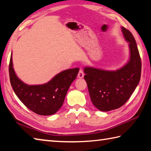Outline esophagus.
I'll return each mask as SVG.
<instances>
[{
	"label": "esophagus",
	"mask_w": 151,
	"mask_h": 151,
	"mask_svg": "<svg viewBox=\"0 0 151 151\" xmlns=\"http://www.w3.org/2000/svg\"><path fill=\"white\" fill-rule=\"evenodd\" d=\"M84 74L83 70L82 69H80V70H79V72H78V77L80 78H82L84 77Z\"/></svg>",
	"instance_id": "1"
}]
</instances>
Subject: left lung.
I'll return each instance as SVG.
<instances>
[{"label": "left lung", "mask_w": 151, "mask_h": 151, "mask_svg": "<svg viewBox=\"0 0 151 151\" xmlns=\"http://www.w3.org/2000/svg\"><path fill=\"white\" fill-rule=\"evenodd\" d=\"M125 40L129 42V60L116 70H106L86 67L84 68L90 99L99 110L108 111L124 105L139 84L141 60L135 38L122 27Z\"/></svg>", "instance_id": "obj_1"}]
</instances>
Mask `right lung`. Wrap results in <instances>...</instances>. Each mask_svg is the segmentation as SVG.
<instances>
[{
    "label": "right lung",
    "instance_id": "add662e5",
    "mask_svg": "<svg viewBox=\"0 0 151 151\" xmlns=\"http://www.w3.org/2000/svg\"><path fill=\"white\" fill-rule=\"evenodd\" d=\"M78 71V68L67 69L57 74L47 83L28 85L15 74L11 54L9 64L11 86L21 102L30 110L41 116H51L61 108L68 90Z\"/></svg>",
    "mask_w": 151,
    "mask_h": 151
}]
</instances>
